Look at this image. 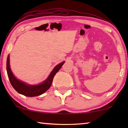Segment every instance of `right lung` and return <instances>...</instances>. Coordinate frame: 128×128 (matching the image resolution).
Segmentation results:
<instances>
[{
	"mask_svg": "<svg viewBox=\"0 0 128 128\" xmlns=\"http://www.w3.org/2000/svg\"><path fill=\"white\" fill-rule=\"evenodd\" d=\"M65 62L57 65L54 68L47 78L45 81L39 85H29L24 83L20 80H17L13 74L10 65V56L8 55L7 60V71L8 78L12 87L19 94L25 95L29 97L36 96L43 94L50 88L53 78L56 73L62 68Z\"/></svg>",
	"mask_w": 128,
	"mask_h": 128,
	"instance_id": "1",
	"label": "right lung"
}]
</instances>
